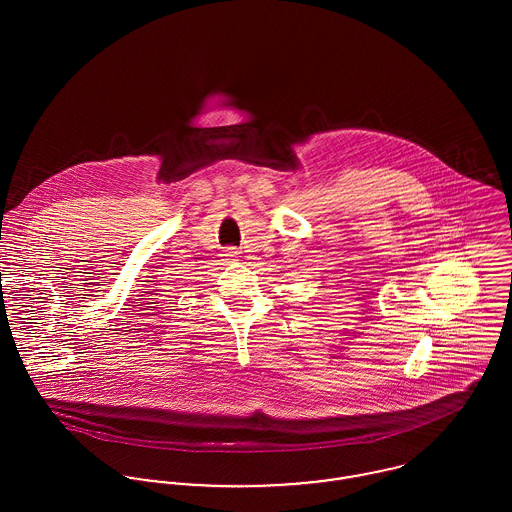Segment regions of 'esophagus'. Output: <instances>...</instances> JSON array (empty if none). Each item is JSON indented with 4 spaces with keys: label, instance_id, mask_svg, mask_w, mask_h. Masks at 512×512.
<instances>
[{
    "label": "esophagus",
    "instance_id": "1",
    "mask_svg": "<svg viewBox=\"0 0 512 512\" xmlns=\"http://www.w3.org/2000/svg\"><path fill=\"white\" fill-rule=\"evenodd\" d=\"M224 252H226L224 256H228V258H236V256H238V250H236V248H232V246H230V248H226Z\"/></svg>",
    "mask_w": 512,
    "mask_h": 512
}]
</instances>
